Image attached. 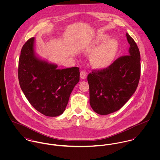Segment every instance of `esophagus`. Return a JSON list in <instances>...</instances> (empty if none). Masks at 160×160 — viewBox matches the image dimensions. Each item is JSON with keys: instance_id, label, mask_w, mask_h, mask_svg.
Wrapping results in <instances>:
<instances>
[{"instance_id": "esophagus-1", "label": "esophagus", "mask_w": 160, "mask_h": 160, "mask_svg": "<svg viewBox=\"0 0 160 160\" xmlns=\"http://www.w3.org/2000/svg\"><path fill=\"white\" fill-rule=\"evenodd\" d=\"M87 76H88V73H87V72H86L85 71H81V73H80V77H81V78L82 79H86Z\"/></svg>"}]
</instances>
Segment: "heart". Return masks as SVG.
<instances>
[{
	"instance_id": "b5f03b06",
	"label": "heart",
	"mask_w": 160,
	"mask_h": 160,
	"mask_svg": "<svg viewBox=\"0 0 160 160\" xmlns=\"http://www.w3.org/2000/svg\"><path fill=\"white\" fill-rule=\"evenodd\" d=\"M105 34H97L86 47L91 54L92 62L97 68H106L114 62L119 50V42Z\"/></svg>"
}]
</instances>
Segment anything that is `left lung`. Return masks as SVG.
<instances>
[{
	"mask_svg": "<svg viewBox=\"0 0 160 160\" xmlns=\"http://www.w3.org/2000/svg\"><path fill=\"white\" fill-rule=\"evenodd\" d=\"M129 48L126 55L116 60L107 68L88 76L89 102L97 114L119 110L136 91L140 76V56L134 39L126 33Z\"/></svg>",
	"mask_w": 160,
	"mask_h": 160,
	"instance_id": "left-lung-1",
	"label": "left lung"
}]
</instances>
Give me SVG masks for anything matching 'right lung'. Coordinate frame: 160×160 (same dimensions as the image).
<instances>
[{
  "mask_svg": "<svg viewBox=\"0 0 160 160\" xmlns=\"http://www.w3.org/2000/svg\"><path fill=\"white\" fill-rule=\"evenodd\" d=\"M34 44L35 38H32L22 48L18 71L20 85L37 111L47 116H58L65 110L69 96L79 81V68H57V65L36 54Z\"/></svg>",
  "mask_w": 160,
  "mask_h": 160,
  "instance_id": "right-lung-1",
  "label": "right lung"
}]
</instances>
